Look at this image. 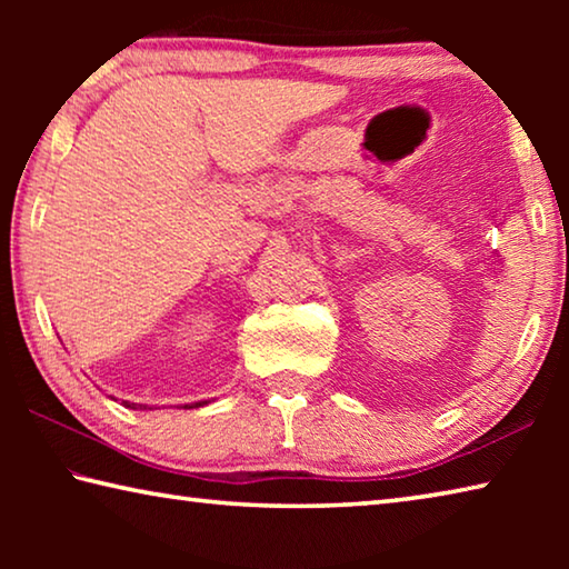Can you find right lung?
<instances>
[{
	"label": "right lung",
	"instance_id": "obj_1",
	"mask_svg": "<svg viewBox=\"0 0 569 569\" xmlns=\"http://www.w3.org/2000/svg\"><path fill=\"white\" fill-rule=\"evenodd\" d=\"M124 403V407H128V409H134V403H130V401H122ZM200 403H208V401H200ZM200 403H196V407H200ZM140 409H146V407H140Z\"/></svg>",
	"mask_w": 569,
	"mask_h": 569
}]
</instances>
